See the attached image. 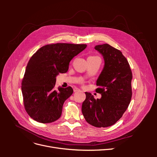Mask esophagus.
Instances as JSON below:
<instances>
[{"label": "esophagus", "instance_id": "1", "mask_svg": "<svg viewBox=\"0 0 157 157\" xmlns=\"http://www.w3.org/2000/svg\"><path fill=\"white\" fill-rule=\"evenodd\" d=\"M73 91L75 92H79V91H80V90L79 89V88H74V89H73Z\"/></svg>", "mask_w": 157, "mask_h": 157}]
</instances>
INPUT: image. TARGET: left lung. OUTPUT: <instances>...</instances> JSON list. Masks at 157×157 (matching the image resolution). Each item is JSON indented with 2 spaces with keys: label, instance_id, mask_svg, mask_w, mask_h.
<instances>
[{
  "label": "left lung",
  "instance_id": "left-lung-1",
  "mask_svg": "<svg viewBox=\"0 0 157 157\" xmlns=\"http://www.w3.org/2000/svg\"><path fill=\"white\" fill-rule=\"evenodd\" d=\"M95 49L101 54L105 65L97 80L96 99L92 94L85 92L82 105L85 120L95 127L111 126L120 119L129 105L132 96V73L122 52L108 44L97 45Z\"/></svg>",
  "mask_w": 157,
  "mask_h": 157
}]
</instances>
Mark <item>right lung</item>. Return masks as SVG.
I'll return each instance as SVG.
<instances>
[{
    "label": "right lung",
    "mask_w": 157,
    "mask_h": 157,
    "mask_svg": "<svg viewBox=\"0 0 157 157\" xmlns=\"http://www.w3.org/2000/svg\"><path fill=\"white\" fill-rule=\"evenodd\" d=\"M86 44L56 43L41 47L30 58L21 82L23 105L33 120L53 122L60 118L65 101L73 92L71 86L55 90L56 77L67 72L71 60Z\"/></svg>",
    "instance_id": "obj_1"
}]
</instances>
